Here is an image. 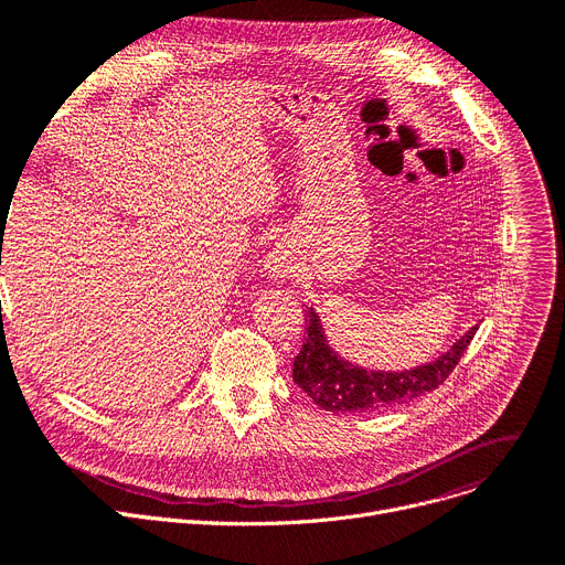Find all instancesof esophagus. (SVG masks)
<instances>
[{
  "label": "esophagus",
  "mask_w": 565,
  "mask_h": 565,
  "mask_svg": "<svg viewBox=\"0 0 565 565\" xmlns=\"http://www.w3.org/2000/svg\"><path fill=\"white\" fill-rule=\"evenodd\" d=\"M265 267H267V275H270V279L281 281V279L288 275L286 258H284L281 254H277V252H273V254H270V258H267Z\"/></svg>",
  "instance_id": "1"
}]
</instances>
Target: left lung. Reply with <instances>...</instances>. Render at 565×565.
Wrapping results in <instances>:
<instances>
[{
	"instance_id": "obj_1",
	"label": "left lung",
	"mask_w": 565,
	"mask_h": 565,
	"mask_svg": "<svg viewBox=\"0 0 565 565\" xmlns=\"http://www.w3.org/2000/svg\"><path fill=\"white\" fill-rule=\"evenodd\" d=\"M307 343L292 362V380L322 409L332 414H364L390 409L419 398L449 377L479 324L469 328L451 350L437 360L405 371H373L343 360L330 345L313 307H307Z\"/></svg>"
}]
</instances>
